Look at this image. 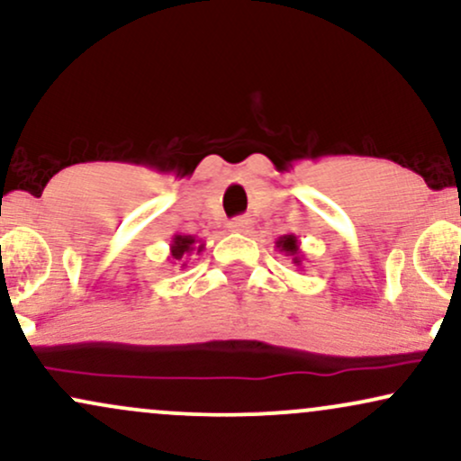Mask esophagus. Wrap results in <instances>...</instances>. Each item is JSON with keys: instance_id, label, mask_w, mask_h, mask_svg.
<instances>
[{"instance_id": "obj_1", "label": "esophagus", "mask_w": 461, "mask_h": 461, "mask_svg": "<svg viewBox=\"0 0 461 461\" xmlns=\"http://www.w3.org/2000/svg\"><path fill=\"white\" fill-rule=\"evenodd\" d=\"M253 227V221L247 219V216H238V219L230 221V230L236 231V234H249Z\"/></svg>"}]
</instances>
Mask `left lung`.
Instances as JSON below:
<instances>
[{
    "label": "left lung",
    "mask_w": 461,
    "mask_h": 461,
    "mask_svg": "<svg viewBox=\"0 0 461 461\" xmlns=\"http://www.w3.org/2000/svg\"><path fill=\"white\" fill-rule=\"evenodd\" d=\"M275 247H277L279 253H284V256L293 258V264L297 268L303 267V251H301V242L299 238L294 234H284L277 238V242H275Z\"/></svg>",
    "instance_id": "obj_1"
}]
</instances>
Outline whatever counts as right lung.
Masks as SVG:
<instances>
[{
	"label": "right lung",
	"mask_w": 461,
	"mask_h": 461,
	"mask_svg": "<svg viewBox=\"0 0 461 461\" xmlns=\"http://www.w3.org/2000/svg\"><path fill=\"white\" fill-rule=\"evenodd\" d=\"M205 249V242H201L197 236L190 234H176L171 238V262L179 264V267H186L190 256H201V251Z\"/></svg>",
	"instance_id": "1"
}]
</instances>
